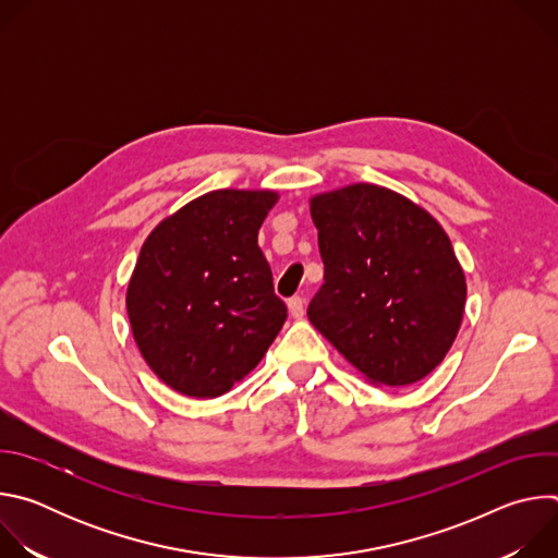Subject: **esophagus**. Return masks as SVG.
Returning <instances> with one entry per match:
<instances>
[{
    "instance_id": "34e87169",
    "label": "esophagus",
    "mask_w": 558,
    "mask_h": 558,
    "mask_svg": "<svg viewBox=\"0 0 558 558\" xmlns=\"http://www.w3.org/2000/svg\"><path fill=\"white\" fill-rule=\"evenodd\" d=\"M289 313L295 317V320H300V317L304 315V298L293 295V298L289 300Z\"/></svg>"
}]
</instances>
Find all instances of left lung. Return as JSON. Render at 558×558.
Listing matches in <instances>:
<instances>
[{
    "label": "left lung",
    "instance_id": "left-lung-1",
    "mask_svg": "<svg viewBox=\"0 0 558 558\" xmlns=\"http://www.w3.org/2000/svg\"><path fill=\"white\" fill-rule=\"evenodd\" d=\"M325 284L306 308L371 384L409 386L461 327L465 278L441 225L392 190L355 183L311 198Z\"/></svg>",
    "mask_w": 558,
    "mask_h": 558
}]
</instances>
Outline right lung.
<instances>
[{
    "mask_svg": "<svg viewBox=\"0 0 558 558\" xmlns=\"http://www.w3.org/2000/svg\"><path fill=\"white\" fill-rule=\"evenodd\" d=\"M271 190H216L158 222L128 284L147 366L187 397H218L252 373L287 320L258 229Z\"/></svg>",
    "mask_w": 558,
    "mask_h": 558,
    "instance_id": "add662e5",
    "label": "right lung"
}]
</instances>
